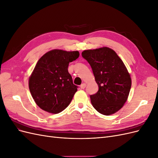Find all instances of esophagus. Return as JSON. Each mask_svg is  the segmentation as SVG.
<instances>
[{
    "label": "esophagus",
    "mask_w": 158,
    "mask_h": 158,
    "mask_svg": "<svg viewBox=\"0 0 158 158\" xmlns=\"http://www.w3.org/2000/svg\"><path fill=\"white\" fill-rule=\"evenodd\" d=\"M85 86H86V84H85V83H83L80 85V88L81 89H84L85 88Z\"/></svg>",
    "instance_id": "esophagus-1"
}]
</instances>
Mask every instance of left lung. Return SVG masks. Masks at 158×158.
<instances>
[{"label":"left lung","instance_id":"left-lung-1","mask_svg":"<svg viewBox=\"0 0 158 158\" xmlns=\"http://www.w3.org/2000/svg\"><path fill=\"white\" fill-rule=\"evenodd\" d=\"M82 56L92 67L99 89L90 95L97 111L110 115L121 109L127 102L131 88V78L123 62L113 49L103 47L85 50Z\"/></svg>","mask_w":158,"mask_h":158}]
</instances>
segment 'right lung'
<instances>
[{
	"instance_id": "right-lung-1",
	"label": "right lung",
	"mask_w": 158,
	"mask_h": 158,
	"mask_svg": "<svg viewBox=\"0 0 158 158\" xmlns=\"http://www.w3.org/2000/svg\"><path fill=\"white\" fill-rule=\"evenodd\" d=\"M79 55L77 51L54 49L38 60L29 79V88L41 109L56 114L69 106L78 86L73 84L68 67Z\"/></svg>"
}]
</instances>
